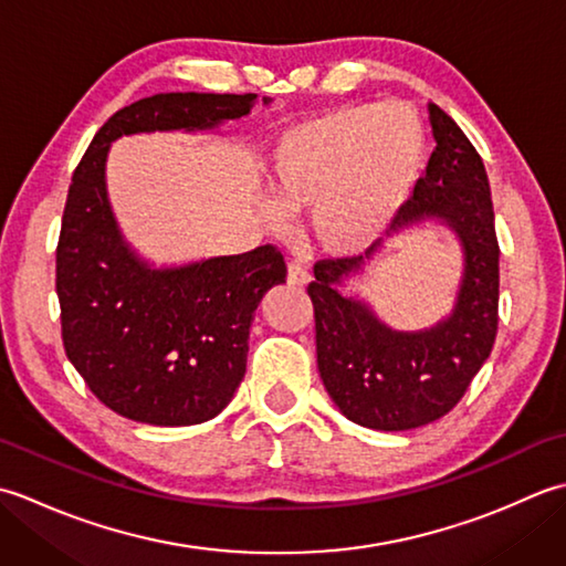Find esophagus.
I'll return each mask as SVG.
<instances>
[{
  "mask_svg": "<svg viewBox=\"0 0 566 566\" xmlns=\"http://www.w3.org/2000/svg\"><path fill=\"white\" fill-rule=\"evenodd\" d=\"M286 280L294 286H306L311 282V274L298 262H290V268H286Z\"/></svg>",
  "mask_w": 566,
  "mask_h": 566,
  "instance_id": "34e87169",
  "label": "esophagus"
}]
</instances>
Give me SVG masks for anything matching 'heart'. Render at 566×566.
Wrapping results in <instances>:
<instances>
[{
  "mask_svg": "<svg viewBox=\"0 0 566 566\" xmlns=\"http://www.w3.org/2000/svg\"><path fill=\"white\" fill-rule=\"evenodd\" d=\"M428 130L411 106L353 102L276 138L262 213L274 228L311 211V235L335 258L357 255L389 231L423 177Z\"/></svg>",
  "mask_w": 566,
  "mask_h": 566,
  "instance_id": "1",
  "label": "heart"
}]
</instances>
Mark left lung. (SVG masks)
<instances>
[{
    "label": "left lung",
    "mask_w": 566,
    "mask_h": 566,
    "mask_svg": "<svg viewBox=\"0 0 566 566\" xmlns=\"http://www.w3.org/2000/svg\"><path fill=\"white\" fill-rule=\"evenodd\" d=\"M428 112L438 146L389 231L438 221L460 240L462 282L450 316L426 331H394L363 298L343 294L379 240L365 255L316 262L308 284L321 379L340 413L371 430H411L452 411L499 328V240L484 163L440 106Z\"/></svg>",
    "instance_id": "8db88e82"
}]
</instances>
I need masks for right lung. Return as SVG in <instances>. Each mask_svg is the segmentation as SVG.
<instances>
[{"label":"right lung","instance_id":"right-lung-1","mask_svg":"<svg viewBox=\"0 0 566 566\" xmlns=\"http://www.w3.org/2000/svg\"><path fill=\"white\" fill-rule=\"evenodd\" d=\"M255 102L258 94H153L116 112L72 175L55 252L63 345L92 394L118 416L165 428L219 416L245 377L255 308L286 282V264L274 245L175 268L140 258L106 195L112 143L213 130L248 116Z\"/></svg>","mask_w":566,"mask_h":566}]
</instances>
